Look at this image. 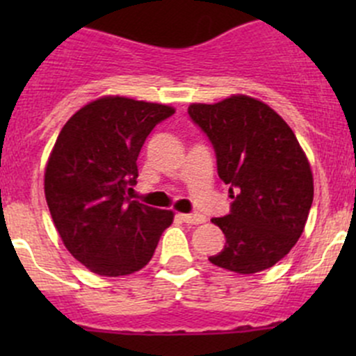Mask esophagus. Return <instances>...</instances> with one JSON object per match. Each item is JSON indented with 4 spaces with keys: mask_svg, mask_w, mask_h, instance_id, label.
I'll return each mask as SVG.
<instances>
[{
    "mask_svg": "<svg viewBox=\"0 0 356 356\" xmlns=\"http://www.w3.org/2000/svg\"><path fill=\"white\" fill-rule=\"evenodd\" d=\"M181 218L186 222V224H193V225L203 224L204 222V217L201 213H182Z\"/></svg>",
    "mask_w": 356,
    "mask_h": 356,
    "instance_id": "34e87169",
    "label": "esophagus"
}]
</instances>
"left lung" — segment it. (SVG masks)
Here are the masks:
<instances>
[{
	"mask_svg": "<svg viewBox=\"0 0 356 356\" xmlns=\"http://www.w3.org/2000/svg\"><path fill=\"white\" fill-rule=\"evenodd\" d=\"M188 113L213 146L218 177L234 200L225 217L211 218L225 246L208 260L238 274L270 268L296 245L314 201L310 163L296 136L250 96L195 103Z\"/></svg>",
	"mask_w": 356,
	"mask_h": 356,
	"instance_id": "8db88e82",
	"label": "left lung"
}]
</instances>
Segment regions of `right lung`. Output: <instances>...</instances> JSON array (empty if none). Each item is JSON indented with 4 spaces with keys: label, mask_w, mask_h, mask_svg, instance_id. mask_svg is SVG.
Returning <instances> with one entry per match:
<instances>
[{
    "label": "right lung",
    "mask_w": 356,
    "mask_h": 356,
    "mask_svg": "<svg viewBox=\"0 0 356 356\" xmlns=\"http://www.w3.org/2000/svg\"><path fill=\"white\" fill-rule=\"evenodd\" d=\"M174 108L105 96L68 118L44 172V195L55 227L75 260L98 275L138 272L152 260L174 220L127 198L138 156L149 132Z\"/></svg>",
    "instance_id": "1"
}]
</instances>
